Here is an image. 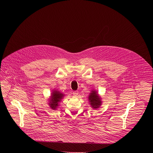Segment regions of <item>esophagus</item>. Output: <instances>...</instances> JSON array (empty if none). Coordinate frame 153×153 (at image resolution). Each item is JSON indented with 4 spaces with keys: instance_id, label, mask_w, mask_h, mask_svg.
Masks as SVG:
<instances>
[{
    "instance_id": "34e87169",
    "label": "esophagus",
    "mask_w": 153,
    "mask_h": 153,
    "mask_svg": "<svg viewBox=\"0 0 153 153\" xmlns=\"http://www.w3.org/2000/svg\"><path fill=\"white\" fill-rule=\"evenodd\" d=\"M78 94H79V92L77 91H74L73 92V95L74 96H77Z\"/></svg>"
}]
</instances>
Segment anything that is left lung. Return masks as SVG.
I'll return each mask as SVG.
<instances>
[{"instance_id":"1","label":"left lung","mask_w":153,"mask_h":153,"mask_svg":"<svg viewBox=\"0 0 153 153\" xmlns=\"http://www.w3.org/2000/svg\"><path fill=\"white\" fill-rule=\"evenodd\" d=\"M88 100L92 108L96 109L102 105L101 98L95 90H92L88 96Z\"/></svg>"}]
</instances>
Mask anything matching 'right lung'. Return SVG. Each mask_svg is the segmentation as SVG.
<instances>
[{"mask_svg":"<svg viewBox=\"0 0 153 153\" xmlns=\"http://www.w3.org/2000/svg\"><path fill=\"white\" fill-rule=\"evenodd\" d=\"M64 94L61 93L58 91L54 90L51 93V98L49 99V105L51 109H56L58 107V103L61 102V99L64 97Z\"/></svg>","mask_w":153,"mask_h":153,"instance_id":"right-lung-1","label":"right lung"}]
</instances>
